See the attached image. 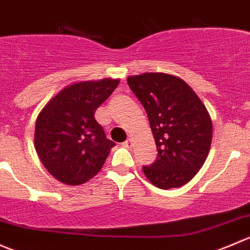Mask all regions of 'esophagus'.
I'll use <instances>...</instances> for the list:
<instances>
[{
  "label": "esophagus",
  "mask_w": 250,
  "mask_h": 250,
  "mask_svg": "<svg viewBox=\"0 0 250 250\" xmlns=\"http://www.w3.org/2000/svg\"><path fill=\"white\" fill-rule=\"evenodd\" d=\"M123 146L126 148H131V146H132V141L131 140H126L125 142H123Z\"/></svg>",
  "instance_id": "1"
}]
</instances>
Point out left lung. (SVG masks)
Here are the masks:
<instances>
[{
    "mask_svg": "<svg viewBox=\"0 0 250 250\" xmlns=\"http://www.w3.org/2000/svg\"><path fill=\"white\" fill-rule=\"evenodd\" d=\"M127 85L146 109L157 145V159L143 172L158 188L184 186L209 154L212 124L206 105L182 79L169 74L128 76Z\"/></svg>",
    "mask_w": 250,
    "mask_h": 250,
    "instance_id": "left-lung-1",
    "label": "left lung"
}]
</instances>
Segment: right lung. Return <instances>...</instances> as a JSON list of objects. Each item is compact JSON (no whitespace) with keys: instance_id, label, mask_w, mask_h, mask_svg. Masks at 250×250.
I'll use <instances>...</instances> for the list:
<instances>
[{"instance_id":"1","label":"right lung","mask_w":250,"mask_h":250,"mask_svg":"<svg viewBox=\"0 0 250 250\" xmlns=\"http://www.w3.org/2000/svg\"><path fill=\"white\" fill-rule=\"evenodd\" d=\"M119 85V79L83 81L66 86L36 119L35 149L43 167L65 185H83L102 169L110 149L95 112Z\"/></svg>"}]
</instances>
